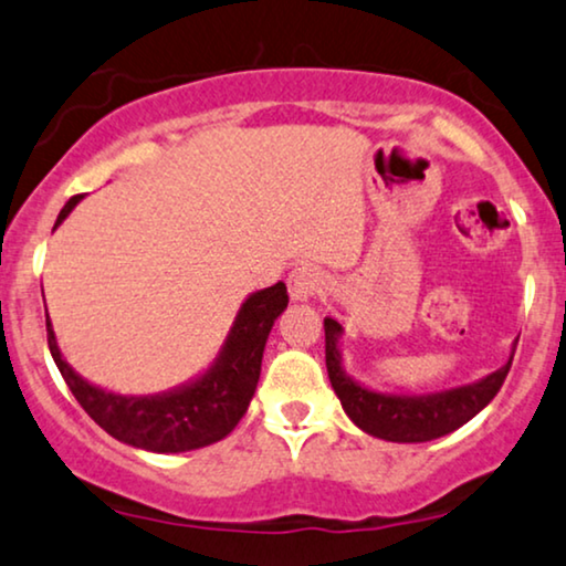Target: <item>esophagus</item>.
<instances>
[{
    "mask_svg": "<svg viewBox=\"0 0 566 566\" xmlns=\"http://www.w3.org/2000/svg\"><path fill=\"white\" fill-rule=\"evenodd\" d=\"M322 285H325V277H322L317 268L301 265L291 270L289 275V296L293 301H310L314 293H319Z\"/></svg>",
    "mask_w": 566,
    "mask_h": 566,
    "instance_id": "esophagus-1",
    "label": "esophagus"
}]
</instances>
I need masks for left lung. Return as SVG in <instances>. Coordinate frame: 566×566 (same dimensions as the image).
<instances>
[{
	"label": "left lung",
	"instance_id": "obj_1",
	"mask_svg": "<svg viewBox=\"0 0 566 566\" xmlns=\"http://www.w3.org/2000/svg\"><path fill=\"white\" fill-rule=\"evenodd\" d=\"M340 337L343 325L333 317L325 319V361H327V377L329 385L340 400L343 410H346L350 421L366 434L387 439V442H431L450 431L460 429L468 423L475 413L494 400L499 387L504 385L507 377L512 356H515V346L507 364L502 369L486 374L479 381L471 385L450 387L442 392H427V395H406V392H379L371 387L361 385V381L350 377L343 369V354H340Z\"/></svg>",
	"mask_w": 566,
	"mask_h": 566
}]
</instances>
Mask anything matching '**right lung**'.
Returning <instances> with one entry per match:
<instances>
[{"instance_id":"obj_1","label":"right lung","mask_w":566,"mask_h":566,"mask_svg":"<svg viewBox=\"0 0 566 566\" xmlns=\"http://www.w3.org/2000/svg\"><path fill=\"white\" fill-rule=\"evenodd\" d=\"M80 200L83 195H75L64 205L54 229L64 223V218L75 210ZM285 306H289L285 283L249 293L208 369L185 385L156 395L108 392L80 377L64 361L46 314L49 350L72 395L106 434L137 450L189 452L220 442L237 429L260 381L268 335Z\"/></svg>"}]
</instances>
